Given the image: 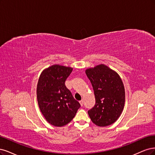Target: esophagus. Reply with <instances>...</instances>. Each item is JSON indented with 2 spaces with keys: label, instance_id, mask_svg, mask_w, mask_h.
I'll list each match as a JSON object with an SVG mask.
<instances>
[{
  "label": "esophagus",
  "instance_id": "obj_1",
  "mask_svg": "<svg viewBox=\"0 0 155 155\" xmlns=\"http://www.w3.org/2000/svg\"><path fill=\"white\" fill-rule=\"evenodd\" d=\"M79 102H80V104H81V106H83V102H83V100H82V101H81Z\"/></svg>",
  "mask_w": 155,
  "mask_h": 155
}]
</instances>
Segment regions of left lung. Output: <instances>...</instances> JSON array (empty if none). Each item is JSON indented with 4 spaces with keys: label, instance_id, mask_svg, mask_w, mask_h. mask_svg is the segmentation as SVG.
I'll use <instances>...</instances> for the list:
<instances>
[{
    "label": "left lung",
    "instance_id": "left-lung-1",
    "mask_svg": "<svg viewBox=\"0 0 155 155\" xmlns=\"http://www.w3.org/2000/svg\"><path fill=\"white\" fill-rule=\"evenodd\" d=\"M95 97V104L87 113L92 122L100 127L117 121L123 111L125 89L117 73L104 64L86 69Z\"/></svg>",
    "mask_w": 155,
    "mask_h": 155
}]
</instances>
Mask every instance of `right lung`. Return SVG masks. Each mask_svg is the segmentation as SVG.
<instances>
[{
    "instance_id": "obj_1",
    "label": "right lung",
    "mask_w": 155,
    "mask_h": 155,
    "mask_svg": "<svg viewBox=\"0 0 155 155\" xmlns=\"http://www.w3.org/2000/svg\"><path fill=\"white\" fill-rule=\"evenodd\" d=\"M73 68L53 65L39 77L37 96L40 109L46 120L54 126L61 127L70 122L81 104L65 86Z\"/></svg>"
}]
</instances>
